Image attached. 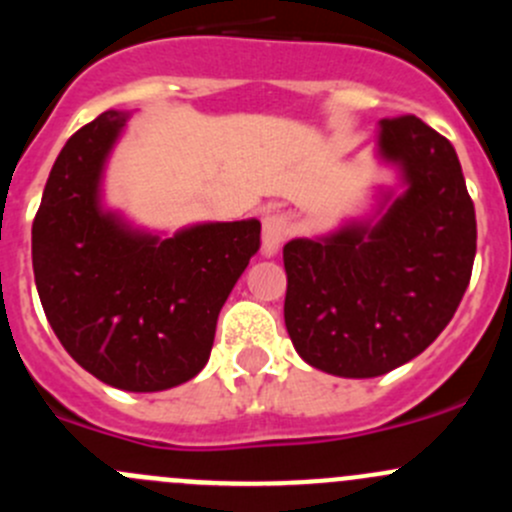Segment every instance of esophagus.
Wrapping results in <instances>:
<instances>
[{
  "instance_id": "obj_1",
  "label": "esophagus",
  "mask_w": 512,
  "mask_h": 512,
  "mask_svg": "<svg viewBox=\"0 0 512 512\" xmlns=\"http://www.w3.org/2000/svg\"><path fill=\"white\" fill-rule=\"evenodd\" d=\"M289 232V220L285 213H267L262 220V255L272 257L280 252Z\"/></svg>"
}]
</instances>
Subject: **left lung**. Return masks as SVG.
<instances>
[{
  "instance_id": "8db88e82",
  "label": "left lung",
  "mask_w": 512,
  "mask_h": 512,
  "mask_svg": "<svg viewBox=\"0 0 512 512\" xmlns=\"http://www.w3.org/2000/svg\"><path fill=\"white\" fill-rule=\"evenodd\" d=\"M376 156L401 193L322 237L285 245V324L309 366L371 379L446 329L471 282L476 208L451 141L416 116L384 118Z\"/></svg>"
}]
</instances>
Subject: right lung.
<instances>
[{"instance_id": "add662e5", "label": "right lung", "mask_w": 512, "mask_h": 512, "mask_svg": "<svg viewBox=\"0 0 512 512\" xmlns=\"http://www.w3.org/2000/svg\"><path fill=\"white\" fill-rule=\"evenodd\" d=\"M131 113L106 111L61 148L32 227L41 307L66 352L103 384L165 391L200 374L227 294L260 250V220L163 237L103 208L106 160Z\"/></svg>"}]
</instances>
